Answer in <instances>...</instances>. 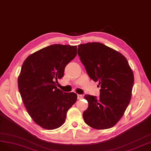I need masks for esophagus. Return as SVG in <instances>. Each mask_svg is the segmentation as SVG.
<instances>
[{
    "instance_id": "34e87169",
    "label": "esophagus",
    "mask_w": 151,
    "mask_h": 151,
    "mask_svg": "<svg viewBox=\"0 0 151 151\" xmlns=\"http://www.w3.org/2000/svg\"><path fill=\"white\" fill-rule=\"evenodd\" d=\"M83 95H78V96H77V98H78V100H80V99H83Z\"/></svg>"
}]
</instances>
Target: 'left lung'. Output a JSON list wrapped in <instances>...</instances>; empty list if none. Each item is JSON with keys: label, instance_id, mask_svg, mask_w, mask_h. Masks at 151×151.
Here are the masks:
<instances>
[{"label": "left lung", "instance_id": "8db88e82", "mask_svg": "<svg viewBox=\"0 0 151 151\" xmlns=\"http://www.w3.org/2000/svg\"><path fill=\"white\" fill-rule=\"evenodd\" d=\"M78 55L91 80L100 85L99 98L85 95L88 109L83 114L85 122L97 130L107 129L118 122L132 96L133 71L125 57L100 42L78 45Z\"/></svg>", "mask_w": 151, "mask_h": 151}]
</instances>
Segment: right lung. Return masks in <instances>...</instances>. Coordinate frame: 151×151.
Returning a JSON list of instances; mask_svg holds the SVG:
<instances>
[{
  "label": "right lung",
  "instance_id": "right-lung-1",
  "mask_svg": "<svg viewBox=\"0 0 151 151\" xmlns=\"http://www.w3.org/2000/svg\"><path fill=\"white\" fill-rule=\"evenodd\" d=\"M76 47L52 45L32 53L23 63L18 76L19 93L29 115L43 129L61 127L77 100L74 92L64 93L56 86L66 66L76 56Z\"/></svg>",
  "mask_w": 151,
  "mask_h": 151
}]
</instances>
